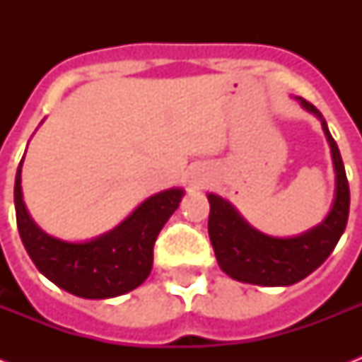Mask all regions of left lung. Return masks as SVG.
<instances>
[{
    "label": "left lung",
    "instance_id": "8db88e82",
    "mask_svg": "<svg viewBox=\"0 0 362 362\" xmlns=\"http://www.w3.org/2000/svg\"><path fill=\"white\" fill-rule=\"evenodd\" d=\"M306 110L321 112L310 101L300 99ZM323 120V118H321ZM325 131L337 169V199L331 214L321 226L295 238H274L255 231L242 220L231 204L218 195H209V237L221 270L238 281L255 286H291L314 272L337 247L349 216V184L337 142Z\"/></svg>",
    "mask_w": 362,
    "mask_h": 362
}]
</instances>
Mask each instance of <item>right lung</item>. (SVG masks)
Listing matches in <instances>:
<instances>
[{
  "label": "right lung",
  "instance_id": "add662e5",
  "mask_svg": "<svg viewBox=\"0 0 362 362\" xmlns=\"http://www.w3.org/2000/svg\"><path fill=\"white\" fill-rule=\"evenodd\" d=\"M20 167L14 180L16 226L25 252L48 280L82 298L118 297L146 280L156 238L178 209L182 189L158 193L110 233L73 244L48 237L31 221L22 201Z\"/></svg>",
  "mask_w": 362,
  "mask_h": 362
}]
</instances>
